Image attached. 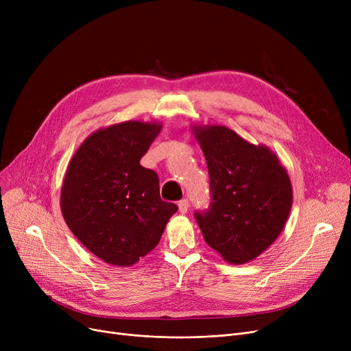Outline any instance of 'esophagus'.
<instances>
[{
    "instance_id": "34e87169",
    "label": "esophagus",
    "mask_w": 351,
    "mask_h": 351,
    "mask_svg": "<svg viewBox=\"0 0 351 351\" xmlns=\"http://www.w3.org/2000/svg\"><path fill=\"white\" fill-rule=\"evenodd\" d=\"M178 208H179V212H180L182 215L188 213V209H189V202H188L186 199H182V200H179Z\"/></svg>"
}]
</instances>
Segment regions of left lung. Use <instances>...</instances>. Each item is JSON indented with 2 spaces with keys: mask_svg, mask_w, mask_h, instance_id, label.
Segmentation results:
<instances>
[{
  "mask_svg": "<svg viewBox=\"0 0 351 351\" xmlns=\"http://www.w3.org/2000/svg\"><path fill=\"white\" fill-rule=\"evenodd\" d=\"M210 178L212 202L196 212L205 242L229 263H247L282 233L293 204L289 173L267 146L222 125H193Z\"/></svg>",
  "mask_w": 351,
  "mask_h": 351,
  "instance_id": "obj_1",
  "label": "left lung"
}]
</instances>
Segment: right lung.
<instances>
[{
	"instance_id": "add662e5",
	"label": "right lung",
	"mask_w": 351,
	"mask_h": 351,
	"mask_svg": "<svg viewBox=\"0 0 351 351\" xmlns=\"http://www.w3.org/2000/svg\"><path fill=\"white\" fill-rule=\"evenodd\" d=\"M160 131V122L143 121L101 128L66 168L62 216L78 241L108 265H135L159 243L178 210L160 199L156 172L139 163Z\"/></svg>"
}]
</instances>
